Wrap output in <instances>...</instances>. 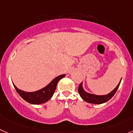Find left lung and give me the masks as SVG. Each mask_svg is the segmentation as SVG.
<instances>
[{"label":"left lung","mask_w":133,"mask_h":133,"mask_svg":"<svg viewBox=\"0 0 133 133\" xmlns=\"http://www.w3.org/2000/svg\"><path fill=\"white\" fill-rule=\"evenodd\" d=\"M121 81V80H120V82L119 83V84L117 85V86H116V88H115L113 91H112L110 93H108V94L107 95H93L87 93V92L85 91H84V89H83V87H82V83L79 85V87H78V93H79L80 97H82L85 102H88V103L97 104L104 103V102L109 101V100L114 95L116 92L117 91V89H118L119 86Z\"/></svg>","instance_id":"left-lung-1"}]
</instances>
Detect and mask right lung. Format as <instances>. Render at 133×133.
Listing matches in <instances>:
<instances>
[{
  "instance_id": "1",
  "label": "right lung",
  "mask_w": 133,
  "mask_h": 133,
  "mask_svg": "<svg viewBox=\"0 0 133 133\" xmlns=\"http://www.w3.org/2000/svg\"><path fill=\"white\" fill-rule=\"evenodd\" d=\"M64 76H65V74H63V75H60L56 77L45 88L35 92H25L16 88L14 84V86L16 90L17 91V93L25 101L28 102L29 103L32 104H39L46 102L52 97L56 89L58 82L61 78H64Z\"/></svg>"
}]
</instances>
